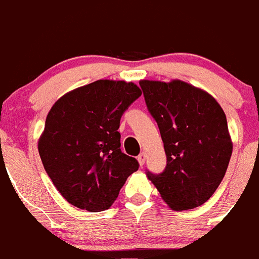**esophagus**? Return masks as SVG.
I'll return each mask as SVG.
<instances>
[{
	"label": "esophagus",
	"mask_w": 259,
	"mask_h": 259,
	"mask_svg": "<svg viewBox=\"0 0 259 259\" xmlns=\"http://www.w3.org/2000/svg\"><path fill=\"white\" fill-rule=\"evenodd\" d=\"M138 160H139V163H140V165H144L145 164V162H146V153L145 152H142V153H140L139 156H138Z\"/></svg>",
	"instance_id": "obj_1"
}]
</instances>
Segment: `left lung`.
Masks as SVG:
<instances>
[{"label":"left lung","mask_w":259,"mask_h":259,"mask_svg":"<svg viewBox=\"0 0 259 259\" xmlns=\"http://www.w3.org/2000/svg\"><path fill=\"white\" fill-rule=\"evenodd\" d=\"M140 86L167 154L164 170H147V178L171 209L201 206L221 185L233 153L224 111L209 94L181 80H141Z\"/></svg>","instance_id":"8db88e82"}]
</instances>
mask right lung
<instances>
[{
    "label": "right lung",
    "mask_w": 259,
    "mask_h": 259,
    "mask_svg": "<svg viewBox=\"0 0 259 259\" xmlns=\"http://www.w3.org/2000/svg\"><path fill=\"white\" fill-rule=\"evenodd\" d=\"M141 90L134 82L97 80L62 96L38 140L46 173L73 206L108 209L139 162L120 150V118Z\"/></svg>",
    "instance_id": "add662e5"
}]
</instances>
